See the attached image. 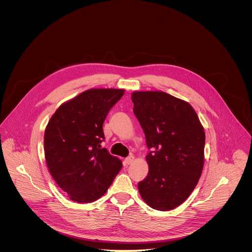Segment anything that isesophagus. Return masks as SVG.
Wrapping results in <instances>:
<instances>
[{
    "mask_svg": "<svg viewBox=\"0 0 252 252\" xmlns=\"http://www.w3.org/2000/svg\"><path fill=\"white\" fill-rule=\"evenodd\" d=\"M134 161H135V157H134L133 155H131V156H129V157H127V158L125 159V162H126L127 165H131Z\"/></svg>",
    "mask_w": 252,
    "mask_h": 252,
    "instance_id": "34e87169",
    "label": "esophagus"
}]
</instances>
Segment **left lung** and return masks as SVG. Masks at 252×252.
<instances>
[{
    "label": "left lung",
    "instance_id": "obj_1",
    "mask_svg": "<svg viewBox=\"0 0 252 252\" xmlns=\"http://www.w3.org/2000/svg\"><path fill=\"white\" fill-rule=\"evenodd\" d=\"M131 96L150 150L140 194L150 208L171 211L189 197L202 175L204 127L189 103L168 93L136 91Z\"/></svg>",
    "mask_w": 252,
    "mask_h": 252
}]
</instances>
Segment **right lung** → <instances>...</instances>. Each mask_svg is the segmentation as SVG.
Segmentation results:
<instances>
[{"label": "right lung", "mask_w": 252, "mask_h": 252, "mask_svg": "<svg viewBox=\"0 0 252 252\" xmlns=\"http://www.w3.org/2000/svg\"><path fill=\"white\" fill-rule=\"evenodd\" d=\"M124 89L86 90L56 109L44 131L49 173L68 197L80 204L101 198L122 168V162L101 144L103 124Z\"/></svg>", "instance_id": "add662e5"}]
</instances>
